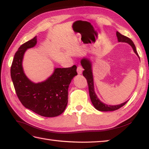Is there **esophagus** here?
<instances>
[{"instance_id": "34e87169", "label": "esophagus", "mask_w": 149, "mask_h": 149, "mask_svg": "<svg viewBox=\"0 0 149 149\" xmlns=\"http://www.w3.org/2000/svg\"><path fill=\"white\" fill-rule=\"evenodd\" d=\"M83 70H84V69H83V68H82V66H81L80 65H78V67H77V69L78 74H82V73Z\"/></svg>"}]
</instances>
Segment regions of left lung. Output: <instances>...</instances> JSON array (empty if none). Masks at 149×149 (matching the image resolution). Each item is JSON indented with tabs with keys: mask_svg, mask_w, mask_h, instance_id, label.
Segmentation results:
<instances>
[{
	"mask_svg": "<svg viewBox=\"0 0 149 149\" xmlns=\"http://www.w3.org/2000/svg\"><path fill=\"white\" fill-rule=\"evenodd\" d=\"M117 40L119 42H124V43H127L130 45L132 47L134 52L136 53V55L139 57L138 54L136 51V49L135 47V45L134 44L133 41H132L130 38L125 36H123L118 32L116 33ZM81 65L83 67L84 71H83V76L86 78L87 82L88 84L89 88V97L91 100V102L94 107L96 108L97 110L101 111H114L116 109H118L122 106H124L126 103L128 102H123L119 105H115V106H111V105H107L106 104L103 103L98 99L97 96L95 94L94 91V84H93V73H92V66H91V62L90 60L88 58H83L81 60Z\"/></svg>",
	"mask_w": 149,
	"mask_h": 149,
	"instance_id": "obj_1",
	"label": "left lung"
}]
</instances>
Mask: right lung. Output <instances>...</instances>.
Wrapping results in <instances>:
<instances>
[{
  "label": "right lung",
  "instance_id": "add662e5",
  "mask_svg": "<svg viewBox=\"0 0 149 149\" xmlns=\"http://www.w3.org/2000/svg\"><path fill=\"white\" fill-rule=\"evenodd\" d=\"M37 43V37L19 47L11 66V77L17 95L22 104L41 116H58L65 109L68 102V88L77 75V66L56 68L53 74L44 82L33 83L25 75L22 62L28 49Z\"/></svg>",
  "mask_w": 149,
  "mask_h": 149
}]
</instances>
